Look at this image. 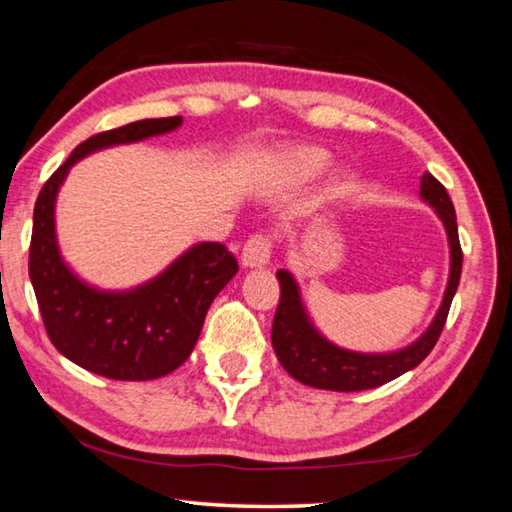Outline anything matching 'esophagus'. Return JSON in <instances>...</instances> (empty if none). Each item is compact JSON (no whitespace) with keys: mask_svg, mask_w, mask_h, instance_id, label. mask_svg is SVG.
<instances>
[{"mask_svg":"<svg viewBox=\"0 0 512 512\" xmlns=\"http://www.w3.org/2000/svg\"><path fill=\"white\" fill-rule=\"evenodd\" d=\"M271 250H273V239L266 232H255L250 234L248 241L243 243V253H241V264L243 266H264L269 264L271 259Z\"/></svg>","mask_w":512,"mask_h":512,"instance_id":"esophagus-1","label":"esophagus"}]
</instances>
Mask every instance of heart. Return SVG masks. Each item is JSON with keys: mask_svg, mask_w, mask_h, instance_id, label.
<instances>
[{"mask_svg": "<svg viewBox=\"0 0 512 512\" xmlns=\"http://www.w3.org/2000/svg\"><path fill=\"white\" fill-rule=\"evenodd\" d=\"M330 166V157L319 148H298L287 152L280 161V175L291 184L314 182Z\"/></svg>", "mask_w": 512, "mask_h": 512, "instance_id": "obj_1", "label": "heart"}]
</instances>
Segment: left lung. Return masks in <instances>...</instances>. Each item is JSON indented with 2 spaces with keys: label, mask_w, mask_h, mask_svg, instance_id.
Wrapping results in <instances>:
<instances>
[{
  "label": "left lung",
  "mask_w": 512,
  "mask_h": 512,
  "mask_svg": "<svg viewBox=\"0 0 512 512\" xmlns=\"http://www.w3.org/2000/svg\"><path fill=\"white\" fill-rule=\"evenodd\" d=\"M421 198L431 207H435L437 216L442 218L451 246L449 285H446L442 307L437 312L435 321L431 323V328L415 344L396 353L364 355L344 351V348H337L326 342L310 326V321H307L303 312V305H300L294 278L287 271H278L280 303L273 316L271 342L280 364L298 383L319 389H332V392H362V389L380 387L389 383V380L399 378L401 373L415 369L433 351V346L442 335L446 316H449L451 310V300L456 296L460 282L462 248L458 239L456 209H453L449 193H446L444 186L431 173L421 177Z\"/></svg>",
  "instance_id": "8db88e82"
}]
</instances>
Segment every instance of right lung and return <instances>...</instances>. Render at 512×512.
I'll use <instances>...</instances> for the list:
<instances>
[{
    "mask_svg": "<svg viewBox=\"0 0 512 512\" xmlns=\"http://www.w3.org/2000/svg\"><path fill=\"white\" fill-rule=\"evenodd\" d=\"M182 118H145L93 134L43 184L34 207L29 278L56 351L111 380L161 378L189 358L205 314L239 271L223 243H198L148 285L123 294L86 287L63 264L54 237L56 191L70 166L88 152L132 143L180 127Z\"/></svg>",
    "mask_w": 512,
    "mask_h": 512,
    "instance_id": "add662e5",
    "label": "right lung"
}]
</instances>
